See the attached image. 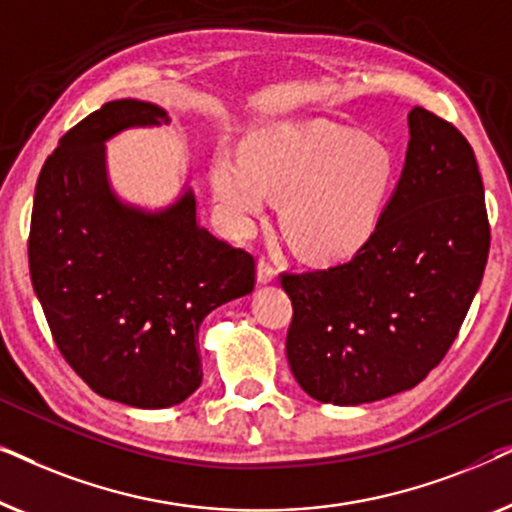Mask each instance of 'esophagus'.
Listing matches in <instances>:
<instances>
[{"instance_id": "1", "label": "esophagus", "mask_w": 512, "mask_h": 512, "mask_svg": "<svg viewBox=\"0 0 512 512\" xmlns=\"http://www.w3.org/2000/svg\"><path fill=\"white\" fill-rule=\"evenodd\" d=\"M275 277H277V270L270 258H261V261H258V284L275 282Z\"/></svg>"}]
</instances>
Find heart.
I'll return each mask as SVG.
<instances>
[{"instance_id":"heart-1","label":"heart","mask_w":512,"mask_h":512,"mask_svg":"<svg viewBox=\"0 0 512 512\" xmlns=\"http://www.w3.org/2000/svg\"><path fill=\"white\" fill-rule=\"evenodd\" d=\"M394 165L382 144L328 123L282 125L251 137L247 158L221 151L214 195L235 223H249L284 195L282 223L307 261L352 256L373 233Z\"/></svg>"}]
</instances>
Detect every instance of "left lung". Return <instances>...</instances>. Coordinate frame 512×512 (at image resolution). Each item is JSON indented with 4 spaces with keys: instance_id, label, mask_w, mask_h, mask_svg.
I'll return each instance as SVG.
<instances>
[{
    "instance_id": "obj_1",
    "label": "left lung",
    "mask_w": 512,
    "mask_h": 512,
    "mask_svg": "<svg viewBox=\"0 0 512 512\" xmlns=\"http://www.w3.org/2000/svg\"><path fill=\"white\" fill-rule=\"evenodd\" d=\"M405 167L352 261L282 272L291 373L312 398L361 405L417 387L452 347L489 254L485 188L466 137L422 107Z\"/></svg>"
}]
</instances>
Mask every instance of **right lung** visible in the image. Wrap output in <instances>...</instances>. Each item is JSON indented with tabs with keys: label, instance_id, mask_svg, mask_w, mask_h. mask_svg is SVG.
Masks as SVG:
<instances>
[{
	"label": "right lung",
	"instance_id": "obj_1",
	"mask_svg": "<svg viewBox=\"0 0 512 512\" xmlns=\"http://www.w3.org/2000/svg\"><path fill=\"white\" fill-rule=\"evenodd\" d=\"M167 121L156 104L116 100L67 130L41 167L27 240L65 361L95 394L149 410L200 387L202 319L256 284L254 256L200 226L191 191L142 212L109 188L104 142Z\"/></svg>",
	"mask_w": 512,
	"mask_h": 512
}]
</instances>
